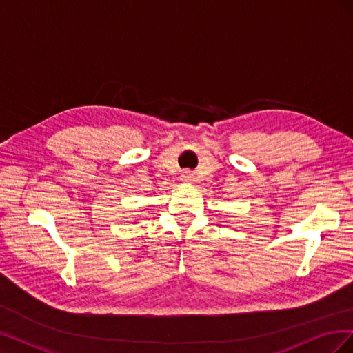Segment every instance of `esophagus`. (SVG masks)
Returning <instances> with one entry per match:
<instances>
[{
	"instance_id": "obj_1",
	"label": "esophagus",
	"mask_w": 353,
	"mask_h": 353,
	"mask_svg": "<svg viewBox=\"0 0 353 353\" xmlns=\"http://www.w3.org/2000/svg\"><path fill=\"white\" fill-rule=\"evenodd\" d=\"M194 176H193V174L190 172V170H184L183 174H181V181H184V183H193V179Z\"/></svg>"
}]
</instances>
